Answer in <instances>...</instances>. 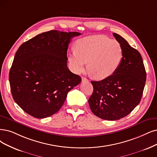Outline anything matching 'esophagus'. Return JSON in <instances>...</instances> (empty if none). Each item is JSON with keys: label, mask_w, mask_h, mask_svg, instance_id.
<instances>
[{"label": "esophagus", "mask_w": 157, "mask_h": 157, "mask_svg": "<svg viewBox=\"0 0 157 157\" xmlns=\"http://www.w3.org/2000/svg\"><path fill=\"white\" fill-rule=\"evenodd\" d=\"M82 82H83V83H85V82H89V80H88L87 79H86V78H84V77L82 78Z\"/></svg>", "instance_id": "34e87169"}]
</instances>
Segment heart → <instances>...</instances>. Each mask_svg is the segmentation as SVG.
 Listing matches in <instances>:
<instances>
[{"mask_svg": "<svg viewBox=\"0 0 157 157\" xmlns=\"http://www.w3.org/2000/svg\"><path fill=\"white\" fill-rule=\"evenodd\" d=\"M75 48L68 55L73 71L78 74L83 72L89 61V71L97 79L111 76L122 61L123 49L120 43L102 35L78 39Z\"/></svg>", "mask_w": 157, "mask_h": 157, "instance_id": "heart-1", "label": "heart"}]
</instances>
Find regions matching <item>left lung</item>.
<instances>
[{"instance_id":"1","label":"left lung","mask_w":157,"mask_h":157,"mask_svg":"<svg viewBox=\"0 0 157 157\" xmlns=\"http://www.w3.org/2000/svg\"><path fill=\"white\" fill-rule=\"evenodd\" d=\"M113 36L121 45L123 58L118 70L101 81H91L93 92L89 99L92 112L105 120H117L128 115L141 100L146 72L139 52L120 35Z\"/></svg>"}]
</instances>
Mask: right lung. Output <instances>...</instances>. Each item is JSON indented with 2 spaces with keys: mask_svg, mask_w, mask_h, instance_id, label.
<instances>
[{
  "mask_svg": "<svg viewBox=\"0 0 157 157\" xmlns=\"http://www.w3.org/2000/svg\"><path fill=\"white\" fill-rule=\"evenodd\" d=\"M78 32L51 30L37 35L17 50L9 74L11 94L25 112L36 118L56 113L68 92L82 78L67 67V50Z\"/></svg>",
  "mask_w": 157,
  "mask_h": 157,
  "instance_id": "add662e5",
  "label": "right lung"
}]
</instances>
